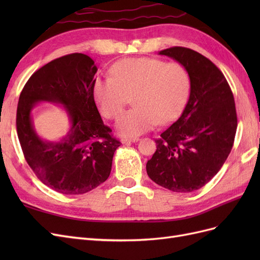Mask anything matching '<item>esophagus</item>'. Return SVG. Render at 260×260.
<instances>
[{
    "mask_svg": "<svg viewBox=\"0 0 260 260\" xmlns=\"http://www.w3.org/2000/svg\"><path fill=\"white\" fill-rule=\"evenodd\" d=\"M139 139L138 138H133V139H128V138H122L121 139V143L122 144H125V145H129L131 143H135V142H138Z\"/></svg>",
    "mask_w": 260,
    "mask_h": 260,
    "instance_id": "1",
    "label": "esophagus"
}]
</instances>
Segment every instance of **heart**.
Here are the masks:
<instances>
[{
    "instance_id": "b5f03b06",
    "label": "heart",
    "mask_w": 260,
    "mask_h": 260,
    "mask_svg": "<svg viewBox=\"0 0 260 260\" xmlns=\"http://www.w3.org/2000/svg\"><path fill=\"white\" fill-rule=\"evenodd\" d=\"M111 76L94 79L93 96L101 114L109 119L119 116L132 98L136 107L116 122L122 137L136 138L157 123L175 121L190 95V74L180 62L152 57L122 58L111 67Z\"/></svg>"
}]
</instances>
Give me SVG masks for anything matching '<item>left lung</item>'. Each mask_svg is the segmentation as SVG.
I'll return each mask as SVG.
<instances>
[{
    "instance_id": "1",
    "label": "left lung",
    "mask_w": 260,
    "mask_h": 260,
    "mask_svg": "<svg viewBox=\"0 0 260 260\" xmlns=\"http://www.w3.org/2000/svg\"><path fill=\"white\" fill-rule=\"evenodd\" d=\"M159 54L186 67L191 90L182 115L155 140L146 172L170 191L193 192L217 175L231 152L238 127L234 98L223 74L202 54L182 46Z\"/></svg>"
}]
</instances>
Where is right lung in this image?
Segmentation results:
<instances>
[{
    "mask_svg": "<svg viewBox=\"0 0 260 260\" xmlns=\"http://www.w3.org/2000/svg\"><path fill=\"white\" fill-rule=\"evenodd\" d=\"M96 72L88 55L68 54L37 70L20 93L16 127L22 153L41 182L61 194H83L105 182L121 144L94 102ZM42 100L62 105L70 117L71 129L58 143L42 140L34 130L30 112Z\"/></svg>",
    "mask_w": 260,
    "mask_h": 260,
    "instance_id": "1",
    "label": "right lung"
}]
</instances>
